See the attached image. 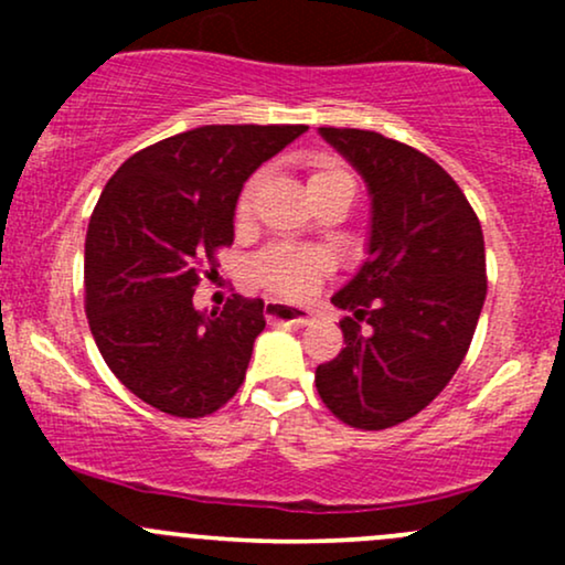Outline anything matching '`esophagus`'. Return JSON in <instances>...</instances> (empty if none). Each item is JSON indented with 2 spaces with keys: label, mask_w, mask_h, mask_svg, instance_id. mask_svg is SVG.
<instances>
[{
  "label": "esophagus",
  "mask_w": 565,
  "mask_h": 565,
  "mask_svg": "<svg viewBox=\"0 0 565 565\" xmlns=\"http://www.w3.org/2000/svg\"><path fill=\"white\" fill-rule=\"evenodd\" d=\"M265 319L276 323H291V327H308L313 321V316H310V310L295 308V305L268 300L265 302Z\"/></svg>",
  "instance_id": "1"
}]
</instances>
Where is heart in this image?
I'll use <instances>...</instances> for the list:
<instances>
[{"mask_svg": "<svg viewBox=\"0 0 565 565\" xmlns=\"http://www.w3.org/2000/svg\"><path fill=\"white\" fill-rule=\"evenodd\" d=\"M260 183V174H252L244 183L242 193H238L236 212H233L238 228L249 225L252 215H255V201ZM305 188H308V196L313 199V204H319V201L334 196V193H350L353 196V178H350V172L337 159L321 157L310 164ZM329 274H332V257L327 252L295 244L268 246V249L255 257V265H252V278L265 291L278 297H289V300H302V297L313 295Z\"/></svg>", "mask_w": 565, "mask_h": 565, "instance_id": "b5f03b06", "label": "heart"}]
</instances>
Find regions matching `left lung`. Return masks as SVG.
<instances>
[{"label": "left lung", "instance_id": "8db88e82", "mask_svg": "<svg viewBox=\"0 0 565 565\" xmlns=\"http://www.w3.org/2000/svg\"><path fill=\"white\" fill-rule=\"evenodd\" d=\"M372 193L369 257L332 297L345 348L316 369L337 419L385 430L419 414L468 355L486 300L483 231L462 188L406 142L321 127Z\"/></svg>", "mask_w": 565, "mask_h": 565}]
</instances>
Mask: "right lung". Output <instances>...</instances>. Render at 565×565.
I'll list each match as a JSON object with an SVG mask.
<instances>
[{"label": "right lung", "instance_id": "1", "mask_svg": "<svg viewBox=\"0 0 565 565\" xmlns=\"http://www.w3.org/2000/svg\"><path fill=\"white\" fill-rule=\"evenodd\" d=\"M305 129H188L129 157L103 188L84 242V310L103 361L148 406L199 419L242 387L263 300L233 295L204 316L193 291L233 244L246 178Z\"/></svg>", "mask_w": 565, "mask_h": 565}]
</instances>
